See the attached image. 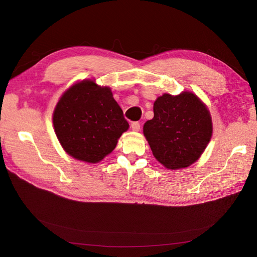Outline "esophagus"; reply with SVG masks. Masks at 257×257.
<instances>
[{"label": "esophagus", "mask_w": 257, "mask_h": 257, "mask_svg": "<svg viewBox=\"0 0 257 257\" xmlns=\"http://www.w3.org/2000/svg\"><path fill=\"white\" fill-rule=\"evenodd\" d=\"M131 128L133 131H140L141 130V124L139 123V121H133V123L131 124Z\"/></svg>", "instance_id": "esophagus-1"}]
</instances>
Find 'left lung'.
<instances>
[{
	"instance_id": "8db88e82",
	"label": "left lung",
	"mask_w": 257,
	"mask_h": 257,
	"mask_svg": "<svg viewBox=\"0 0 257 257\" xmlns=\"http://www.w3.org/2000/svg\"><path fill=\"white\" fill-rule=\"evenodd\" d=\"M154 117L144 125V136L154 157L167 169L186 168L204 152L212 134L206 105L195 93H164L153 106Z\"/></svg>"
}]
</instances>
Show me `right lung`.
Listing matches in <instances>:
<instances>
[{
    "instance_id": "1",
    "label": "right lung",
    "mask_w": 257,
    "mask_h": 257,
    "mask_svg": "<svg viewBox=\"0 0 257 257\" xmlns=\"http://www.w3.org/2000/svg\"><path fill=\"white\" fill-rule=\"evenodd\" d=\"M54 130L72 157L96 164L113 151L129 124L111 89L83 80L61 96L53 113Z\"/></svg>"
}]
</instances>
